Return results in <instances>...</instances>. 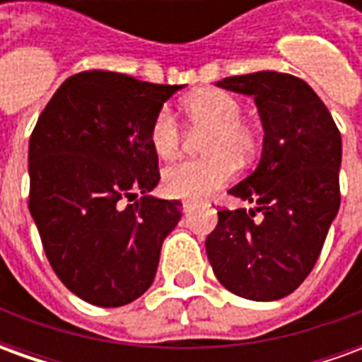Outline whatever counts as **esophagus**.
<instances>
[{
  "label": "esophagus",
  "mask_w": 362,
  "mask_h": 362,
  "mask_svg": "<svg viewBox=\"0 0 362 362\" xmlns=\"http://www.w3.org/2000/svg\"><path fill=\"white\" fill-rule=\"evenodd\" d=\"M182 209H184V213H189L196 209V202H184L182 204Z\"/></svg>",
  "instance_id": "obj_1"
}]
</instances>
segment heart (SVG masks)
Masks as SVG:
<instances>
[{"label": "heart", "mask_w": 362, "mask_h": 362, "mask_svg": "<svg viewBox=\"0 0 362 362\" xmlns=\"http://www.w3.org/2000/svg\"><path fill=\"white\" fill-rule=\"evenodd\" d=\"M184 114L189 126L207 129L202 141L205 157L182 160L163 173V189L168 196L184 199H202L225 186L236 173L239 160H248L256 153L258 137L243 122V106L225 90L207 89L188 96ZM149 143L155 155L163 160H173L180 153L182 132L168 108L153 116Z\"/></svg>", "instance_id": "heart-1"}]
</instances>
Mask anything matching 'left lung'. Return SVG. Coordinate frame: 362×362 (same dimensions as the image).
Returning <instances> with one entry per match:
<instances>
[{"mask_svg":"<svg viewBox=\"0 0 362 362\" xmlns=\"http://www.w3.org/2000/svg\"><path fill=\"white\" fill-rule=\"evenodd\" d=\"M217 87L254 96L264 145L256 170L228 189L254 209H221L205 250L223 287L269 303L308 277L339 211L341 134L326 104L295 75H235Z\"/></svg>","mask_w":362,"mask_h":362,"instance_id":"8db88e82","label":"left lung"}]
</instances>
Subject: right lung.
I'll list each match as a JSON object with an SVG mask.
<instances>
[{
	"mask_svg": "<svg viewBox=\"0 0 362 362\" xmlns=\"http://www.w3.org/2000/svg\"><path fill=\"white\" fill-rule=\"evenodd\" d=\"M182 87L83 71L59 85L36 122L28 209L52 269L85 303L124 306L155 279L182 204L149 196L160 178L149 127Z\"/></svg>",
	"mask_w": 362,
	"mask_h": 362,
	"instance_id": "1",
	"label": "right lung"
}]
</instances>
